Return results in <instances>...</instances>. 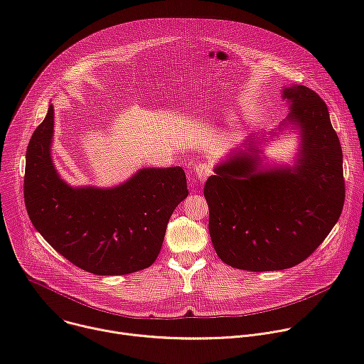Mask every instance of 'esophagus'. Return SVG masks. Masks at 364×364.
<instances>
[{
  "label": "esophagus",
  "mask_w": 364,
  "mask_h": 364,
  "mask_svg": "<svg viewBox=\"0 0 364 364\" xmlns=\"http://www.w3.org/2000/svg\"><path fill=\"white\" fill-rule=\"evenodd\" d=\"M212 174V168L207 166V164H197L194 167V178L198 181V183H204L207 180V177H209Z\"/></svg>",
  "instance_id": "34e87169"
}]
</instances>
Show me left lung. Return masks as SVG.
I'll return each instance as SVG.
<instances>
[{"label": "left lung", "instance_id": "left-lung-1", "mask_svg": "<svg viewBox=\"0 0 364 364\" xmlns=\"http://www.w3.org/2000/svg\"><path fill=\"white\" fill-rule=\"evenodd\" d=\"M288 128L299 135L295 164L262 166L264 138L253 135L215 167L204 186L209 232L222 261L267 272L292 268L313 253L337 223L344 204L343 152L326 102L302 85L285 86Z\"/></svg>", "mask_w": 364, "mask_h": 364}]
</instances>
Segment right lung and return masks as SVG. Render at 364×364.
Here are the masks:
<instances>
[{
  "mask_svg": "<svg viewBox=\"0 0 364 364\" xmlns=\"http://www.w3.org/2000/svg\"><path fill=\"white\" fill-rule=\"evenodd\" d=\"M53 131L50 105L26 154L24 201L36 230L68 261L95 275L151 267L174 209L188 196L184 170L141 168L115 187H72L51 157Z\"/></svg>",
  "mask_w": 364,
  "mask_h": 364,
  "instance_id": "right-lung-1",
  "label": "right lung"
}]
</instances>
